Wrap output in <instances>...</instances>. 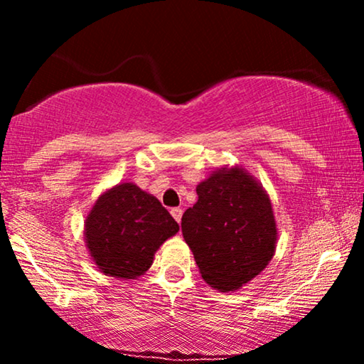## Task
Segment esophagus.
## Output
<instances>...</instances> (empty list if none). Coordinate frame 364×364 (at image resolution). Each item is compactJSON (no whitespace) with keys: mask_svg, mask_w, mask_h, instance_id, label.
Here are the masks:
<instances>
[{"mask_svg":"<svg viewBox=\"0 0 364 364\" xmlns=\"http://www.w3.org/2000/svg\"><path fill=\"white\" fill-rule=\"evenodd\" d=\"M171 215L174 217V220H176V223H181V217H183V210L181 208H171Z\"/></svg>","mask_w":364,"mask_h":364,"instance_id":"34e87169","label":"esophagus"}]
</instances>
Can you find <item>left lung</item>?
I'll return each instance as SVG.
<instances>
[{"mask_svg":"<svg viewBox=\"0 0 364 364\" xmlns=\"http://www.w3.org/2000/svg\"><path fill=\"white\" fill-rule=\"evenodd\" d=\"M181 231L200 274L220 292L240 289L263 272L277 246V223L265 188L241 166H225L196 185Z\"/></svg>","mask_w":364,"mask_h":364,"instance_id":"left-lung-1","label":"left lung"}]
</instances>
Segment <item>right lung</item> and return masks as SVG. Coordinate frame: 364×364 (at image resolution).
<instances>
[{
  "label": "right lung",
  "mask_w": 364,
  "mask_h": 364,
  "mask_svg": "<svg viewBox=\"0 0 364 364\" xmlns=\"http://www.w3.org/2000/svg\"><path fill=\"white\" fill-rule=\"evenodd\" d=\"M178 231V223L156 196L135 183L104 190L83 225L90 258L104 275L119 281L147 272L157 250Z\"/></svg>",
  "instance_id": "add662e5"
}]
</instances>
